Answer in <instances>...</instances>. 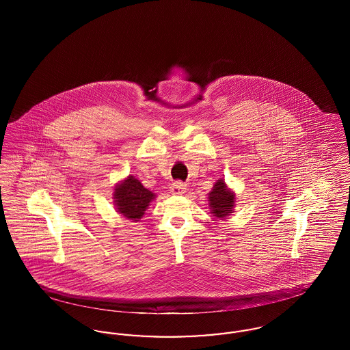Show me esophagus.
Wrapping results in <instances>:
<instances>
[{
  "mask_svg": "<svg viewBox=\"0 0 350 350\" xmlns=\"http://www.w3.org/2000/svg\"><path fill=\"white\" fill-rule=\"evenodd\" d=\"M185 191H186L185 183L176 181L170 185V194H173V196H183Z\"/></svg>",
  "mask_w": 350,
  "mask_h": 350,
  "instance_id": "esophagus-1",
  "label": "esophagus"
}]
</instances>
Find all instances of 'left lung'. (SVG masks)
Here are the masks:
<instances>
[{
	"instance_id": "obj_1",
	"label": "left lung",
	"mask_w": 350,
	"mask_h": 350,
	"mask_svg": "<svg viewBox=\"0 0 350 350\" xmlns=\"http://www.w3.org/2000/svg\"><path fill=\"white\" fill-rule=\"evenodd\" d=\"M207 196L210 213L214 217L224 219L232 215L233 208L236 206V194L232 189L228 187L224 178H219Z\"/></svg>"
}]
</instances>
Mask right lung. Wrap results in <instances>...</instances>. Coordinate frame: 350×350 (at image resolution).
I'll return each mask as SVG.
<instances>
[{
    "label": "right lung",
    "mask_w": 350,
    "mask_h": 350,
    "mask_svg": "<svg viewBox=\"0 0 350 350\" xmlns=\"http://www.w3.org/2000/svg\"><path fill=\"white\" fill-rule=\"evenodd\" d=\"M156 194L143 186L137 178L129 176L114 186L113 200L117 213L131 221H139L146 214Z\"/></svg>",
    "instance_id": "1"
}]
</instances>
